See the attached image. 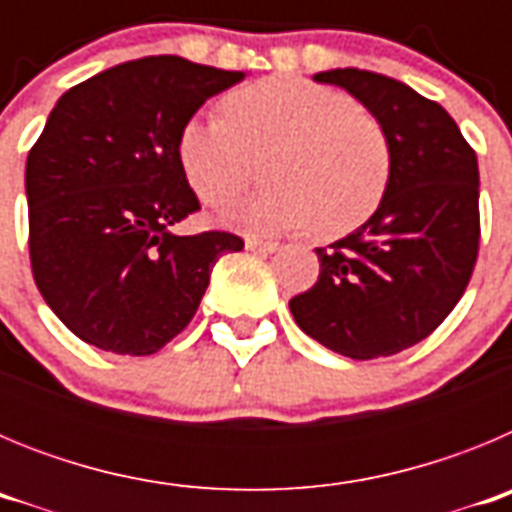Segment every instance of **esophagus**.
Returning <instances> with one entry per match:
<instances>
[{
  "mask_svg": "<svg viewBox=\"0 0 512 512\" xmlns=\"http://www.w3.org/2000/svg\"><path fill=\"white\" fill-rule=\"evenodd\" d=\"M246 248L253 253H274L279 248V243L277 241H261V238H253V235H248Z\"/></svg>",
  "mask_w": 512,
  "mask_h": 512,
  "instance_id": "1",
  "label": "esophagus"
}]
</instances>
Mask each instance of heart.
<instances>
[{
  "mask_svg": "<svg viewBox=\"0 0 512 512\" xmlns=\"http://www.w3.org/2000/svg\"><path fill=\"white\" fill-rule=\"evenodd\" d=\"M225 117H189L176 156L202 202L225 207L246 192L264 158L269 187L225 220L251 233L312 223L320 235L359 228L392 182L390 135L372 112L338 89L300 76H266L235 89Z\"/></svg>",
  "mask_w": 512,
  "mask_h": 512,
  "instance_id": "obj_1",
  "label": "heart"
}]
</instances>
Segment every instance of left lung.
<instances>
[{"label":"left lung","mask_w":512,"mask_h":512,"mask_svg":"<svg viewBox=\"0 0 512 512\" xmlns=\"http://www.w3.org/2000/svg\"><path fill=\"white\" fill-rule=\"evenodd\" d=\"M359 99L392 143V182L354 233L315 248L320 277L289 300L307 336L348 359L400 354L461 300L479 251L477 153L433 99L361 69L312 76Z\"/></svg>","instance_id":"obj_1"}]
</instances>
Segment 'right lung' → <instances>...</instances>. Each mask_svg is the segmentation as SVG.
I'll return each mask as SVG.
<instances>
[{
  "mask_svg": "<svg viewBox=\"0 0 512 512\" xmlns=\"http://www.w3.org/2000/svg\"><path fill=\"white\" fill-rule=\"evenodd\" d=\"M179 56L120 63L63 94L27 153L30 264L40 295L84 343L148 356L194 318L223 230L176 235L200 210L179 166L184 122L243 79Z\"/></svg>",
  "mask_w": 512,
  "mask_h": 512,
  "instance_id": "right-lung-1",
  "label": "right lung"
}]
</instances>
